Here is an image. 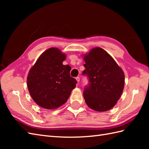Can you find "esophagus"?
<instances>
[{"label":"esophagus","mask_w":149,"mask_h":149,"mask_svg":"<svg viewBox=\"0 0 149 149\" xmlns=\"http://www.w3.org/2000/svg\"><path fill=\"white\" fill-rule=\"evenodd\" d=\"M75 79H76V80H77V81L78 82V83H79V81H80V78H79V77H77Z\"/></svg>","instance_id":"1"}]
</instances>
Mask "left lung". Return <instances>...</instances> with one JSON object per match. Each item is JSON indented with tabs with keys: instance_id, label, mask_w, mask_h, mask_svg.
<instances>
[{
	"instance_id": "8db88e82",
	"label": "left lung",
	"mask_w": 149,
	"mask_h": 149,
	"mask_svg": "<svg viewBox=\"0 0 149 149\" xmlns=\"http://www.w3.org/2000/svg\"><path fill=\"white\" fill-rule=\"evenodd\" d=\"M89 84L83 95L88 107L97 111H106L116 105L124 87L125 76L121 68L106 50L96 47L84 56Z\"/></svg>"
}]
</instances>
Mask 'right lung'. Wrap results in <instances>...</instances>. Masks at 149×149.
<instances>
[{"label":"right lung","mask_w":149,"mask_h":149,"mask_svg":"<svg viewBox=\"0 0 149 149\" xmlns=\"http://www.w3.org/2000/svg\"><path fill=\"white\" fill-rule=\"evenodd\" d=\"M66 55L56 48L42 54L28 74L27 88L38 105L48 109L64 104L77 81L70 75L71 67L63 65Z\"/></svg>","instance_id":"1"}]
</instances>
